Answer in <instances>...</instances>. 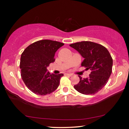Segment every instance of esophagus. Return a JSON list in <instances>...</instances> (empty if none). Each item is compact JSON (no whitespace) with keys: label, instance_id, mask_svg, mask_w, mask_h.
I'll return each mask as SVG.
<instances>
[{"label":"esophagus","instance_id":"obj_1","mask_svg":"<svg viewBox=\"0 0 129 129\" xmlns=\"http://www.w3.org/2000/svg\"><path fill=\"white\" fill-rule=\"evenodd\" d=\"M64 75H67V76H72V74H70V73H65Z\"/></svg>","mask_w":129,"mask_h":129}]
</instances>
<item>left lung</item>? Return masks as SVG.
<instances>
[{
  "label": "left lung",
  "instance_id": "obj_1",
  "mask_svg": "<svg viewBox=\"0 0 129 129\" xmlns=\"http://www.w3.org/2000/svg\"><path fill=\"white\" fill-rule=\"evenodd\" d=\"M84 58L81 66L90 69L89 77L82 79L74 88L83 94H94L100 91L108 82L112 72L113 59L108 50L100 44L83 41L70 44Z\"/></svg>",
  "mask_w": 129,
  "mask_h": 129
}]
</instances>
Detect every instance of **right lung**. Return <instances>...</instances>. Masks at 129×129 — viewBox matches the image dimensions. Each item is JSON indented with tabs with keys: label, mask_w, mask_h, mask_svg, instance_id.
<instances>
[{
	"label": "right lung",
	"mask_w": 129,
	"mask_h": 129,
	"mask_svg": "<svg viewBox=\"0 0 129 129\" xmlns=\"http://www.w3.org/2000/svg\"><path fill=\"white\" fill-rule=\"evenodd\" d=\"M64 43L51 40L34 42L24 49L20 58L21 77L30 90L46 95L56 90L63 74H51L47 67L55 61L54 54Z\"/></svg>",
	"instance_id": "1"
}]
</instances>
